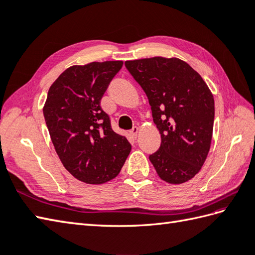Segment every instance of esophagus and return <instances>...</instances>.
<instances>
[{
	"mask_svg": "<svg viewBox=\"0 0 255 255\" xmlns=\"http://www.w3.org/2000/svg\"><path fill=\"white\" fill-rule=\"evenodd\" d=\"M138 127H133L130 131H129V134H130V137L132 139H136L137 138V134H138Z\"/></svg>",
	"mask_w": 255,
	"mask_h": 255,
	"instance_id": "esophagus-1",
	"label": "esophagus"
}]
</instances>
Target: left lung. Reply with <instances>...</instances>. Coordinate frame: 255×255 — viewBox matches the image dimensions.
<instances>
[{"instance_id":"8db88e82","label":"left lung","mask_w":255,"mask_h":255,"mask_svg":"<svg viewBox=\"0 0 255 255\" xmlns=\"http://www.w3.org/2000/svg\"><path fill=\"white\" fill-rule=\"evenodd\" d=\"M149 100L161 145L149 155L158 175L171 184L191 180L202 169L213 137L215 102L207 84L177 58L125 62Z\"/></svg>"}]
</instances>
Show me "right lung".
<instances>
[{"label": "right lung", "mask_w": 255, "mask_h": 255, "mask_svg": "<svg viewBox=\"0 0 255 255\" xmlns=\"http://www.w3.org/2000/svg\"><path fill=\"white\" fill-rule=\"evenodd\" d=\"M123 61L73 66L48 91L44 117L63 166L88 184H103L118 175L130 153L128 140L112 129L101 100Z\"/></svg>", "instance_id": "obj_1"}]
</instances>
